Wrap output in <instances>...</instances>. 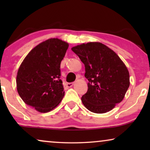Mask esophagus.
<instances>
[{
	"label": "esophagus",
	"instance_id": "34e87169",
	"mask_svg": "<svg viewBox=\"0 0 150 150\" xmlns=\"http://www.w3.org/2000/svg\"><path fill=\"white\" fill-rule=\"evenodd\" d=\"M74 83H66V85L67 87H71L74 85Z\"/></svg>",
	"mask_w": 150,
	"mask_h": 150
}]
</instances>
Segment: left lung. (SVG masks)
Listing matches in <instances>:
<instances>
[{
    "label": "left lung",
    "mask_w": 150,
    "mask_h": 150,
    "mask_svg": "<svg viewBox=\"0 0 150 150\" xmlns=\"http://www.w3.org/2000/svg\"><path fill=\"white\" fill-rule=\"evenodd\" d=\"M84 63L88 90L82 96L91 112L110 111L124 99L130 86L128 69L117 54L105 45L89 42L71 48Z\"/></svg>",
    "instance_id": "1"
}]
</instances>
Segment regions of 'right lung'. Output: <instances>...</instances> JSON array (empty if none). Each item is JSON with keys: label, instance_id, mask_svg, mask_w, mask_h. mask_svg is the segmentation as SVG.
<instances>
[{"label": "right lung", "instance_id": "1", "mask_svg": "<svg viewBox=\"0 0 150 150\" xmlns=\"http://www.w3.org/2000/svg\"><path fill=\"white\" fill-rule=\"evenodd\" d=\"M68 46L59 39H49L35 47L20 65L16 78L18 94L39 112L52 110L64 96L60 65Z\"/></svg>", "mask_w": 150, "mask_h": 150}]
</instances>
